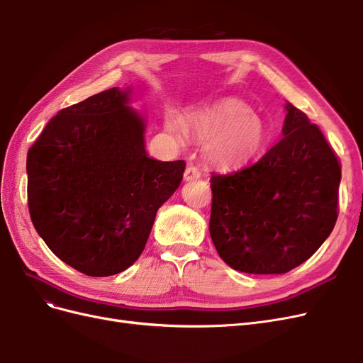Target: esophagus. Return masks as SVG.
<instances>
[{"label": "esophagus", "mask_w": 363, "mask_h": 363, "mask_svg": "<svg viewBox=\"0 0 363 363\" xmlns=\"http://www.w3.org/2000/svg\"><path fill=\"white\" fill-rule=\"evenodd\" d=\"M200 177H201V172H200L199 168L194 167V164H189V167L186 168V171H184V180L186 182L196 180V179H200Z\"/></svg>", "instance_id": "obj_1"}]
</instances>
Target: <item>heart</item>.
I'll list each match as a JSON object with an SVG mask.
<instances>
[{
  "mask_svg": "<svg viewBox=\"0 0 363 363\" xmlns=\"http://www.w3.org/2000/svg\"><path fill=\"white\" fill-rule=\"evenodd\" d=\"M184 130L199 142H206L207 160L221 169H238L259 157L268 144V127L251 107L225 98L184 119ZM168 130L180 138L177 121H169Z\"/></svg>",
  "mask_w": 363,
  "mask_h": 363,
  "instance_id": "b5f03b06",
  "label": "heart"
}]
</instances>
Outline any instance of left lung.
Here are the masks:
<instances>
[{"mask_svg":"<svg viewBox=\"0 0 363 363\" xmlns=\"http://www.w3.org/2000/svg\"><path fill=\"white\" fill-rule=\"evenodd\" d=\"M283 138L259 162L212 174L208 232L236 271L284 274L323 245L337 219L340 164L320 127L286 104Z\"/></svg>","mask_w":363,"mask_h":363,"instance_id":"1","label":"left lung"}]
</instances>
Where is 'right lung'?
Instances as JSON below:
<instances>
[{
    "label": "right lung",
    "instance_id": "add662e5",
    "mask_svg": "<svg viewBox=\"0 0 363 363\" xmlns=\"http://www.w3.org/2000/svg\"><path fill=\"white\" fill-rule=\"evenodd\" d=\"M130 89L112 87L51 118L27 155L31 223L74 269L107 277L142 255L186 163L147 156Z\"/></svg>",
    "mask_w": 363,
    "mask_h": 363
}]
</instances>
